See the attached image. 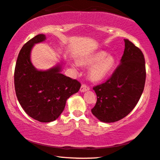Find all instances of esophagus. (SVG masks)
I'll return each mask as SVG.
<instances>
[{"label":"esophagus","mask_w":160,"mask_h":160,"mask_svg":"<svg viewBox=\"0 0 160 160\" xmlns=\"http://www.w3.org/2000/svg\"><path fill=\"white\" fill-rule=\"evenodd\" d=\"M90 90V88L87 86L86 85H82V86L80 87V92H86L88 90Z\"/></svg>","instance_id":"obj_1"}]
</instances>
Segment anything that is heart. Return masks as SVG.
Here are the masks:
<instances>
[{
  "label": "heart",
  "instance_id": "b5f03b06",
  "mask_svg": "<svg viewBox=\"0 0 160 160\" xmlns=\"http://www.w3.org/2000/svg\"><path fill=\"white\" fill-rule=\"evenodd\" d=\"M80 63L84 65H92L89 71L90 78L100 81L106 78L113 70L116 60L111 54L105 51H98L81 59Z\"/></svg>",
  "mask_w": 160,
  "mask_h": 160
}]
</instances>
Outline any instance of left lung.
<instances>
[{"mask_svg": "<svg viewBox=\"0 0 160 160\" xmlns=\"http://www.w3.org/2000/svg\"><path fill=\"white\" fill-rule=\"evenodd\" d=\"M120 65L111 77L93 88L97 102L92 113L104 123L116 122L132 111L143 92L146 80L144 54L128 39Z\"/></svg>", "mask_w": 160, "mask_h": 160, "instance_id": "obj_1", "label": "left lung"}]
</instances>
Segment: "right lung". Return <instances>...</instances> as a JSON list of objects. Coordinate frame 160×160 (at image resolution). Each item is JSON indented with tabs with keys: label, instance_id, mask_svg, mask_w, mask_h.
Masks as SVG:
<instances>
[{
	"label": "right lung",
	"instance_id": "obj_1",
	"mask_svg": "<svg viewBox=\"0 0 160 160\" xmlns=\"http://www.w3.org/2000/svg\"><path fill=\"white\" fill-rule=\"evenodd\" d=\"M45 40L44 34H38L23 45L14 72L19 103L30 117L43 123L56 120L64 111L67 100L78 92L81 86L78 80L61 73L63 62L47 70H39L33 65V47Z\"/></svg>",
	"mask_w": 160,
	"mask_h": 160
}]
</instances>
